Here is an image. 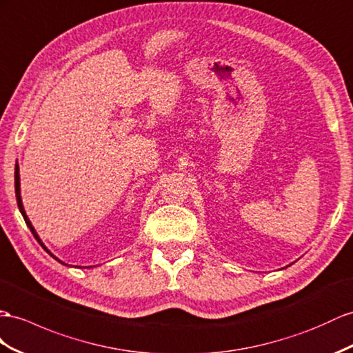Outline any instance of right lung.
I'll return each mask as SVG.
<instances>
[{
    "label": "right lung",
    "instance_id": "add662e5",
    "mask_svg": "<svg viewBox=\"0 0 353 353\" xmlns=\"http://www.w3.org/2000/svg\"><path fill=\"white\" fill-rule=\"evenodd\" d=\"M14 192H16V200H17V207H19V210H21V213H22V216H23V219H25V222H26V225H28V228L31 230V232H32V236L35 237V240H37L39 243H40V246L44 249V250H46L48 252V254L50 255V256H53V258H55L57 261H59V263L61 264H64V263H62V261L61 259H58L55 255H53L52 254V252L46 248V246H44V243L41 241V239L39 237V234H37V231H35L34 230V227H32V223H31V221L28 219V216H26V213H25V209H23V204H22V198H21V177H19V165H17L16 164V167H14ZM64 265H67V264H64Z\"/></svg>",
    "mask_w": 353,
    "mask_h": 353
}]
</instances>
